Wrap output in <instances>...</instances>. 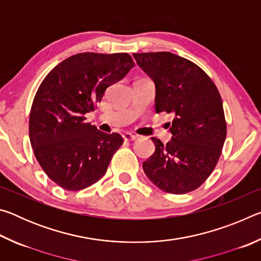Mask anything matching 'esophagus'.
<instances>
[{"label":"esophagus","instance_id":"1","mask_svg":"<svg viewBox=\"0 0 261 261\" xmlns=\"http://www.w3.org/2000/svg\"><path fill=\"white\" fill-rule=\"evenodd\" d=\"M123 139H124L125 141H134L137 139V136L129 134V132H125V134L123 135Z\"/></svg>","mask_w":261,"mask_h":261}]
</instances>
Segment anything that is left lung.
<instances>
[{
	"instance_id": "obj_1",
	"label": "left lung",
	"mask_w": 261,
	"mask_h": 261,
	"mask_svg": "<svg viewBox=\"0 0 261 261\" xmlns=\"http://www.w3.org/2000/svg\"><path fill=\"white\" fill-rule=\"evenodd\" d=\"M155 83V110L174 114L170 143L152 138L154 152L143 163L151 182L174 194L191 192L210 177L227 136L222 99L204 70L169 51L134 54Z\"/></svg>"
}]
</instances>
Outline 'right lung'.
Returning a JSON list of instances; mask_svg holds the SVG:
<instances>
[{
  "label": "right lung",
  "instance_id": "right-lung-1",
  "mask_svg": "<svg viewBox=\"0 0 261 261\" xmlns=\"http://www.w3.org/2000/svg\"><path fill=\"white\" fill-rule=\"evenodd\" d=\"M134 65L127 53H81L57 64L39 86L30 113V140L39 165L61 188L79 191L107 171L123 138L98 130L85 114Z\"/></svg>",
  "mask_w": 261,
  "mask_h": 261
}]
</instances>
